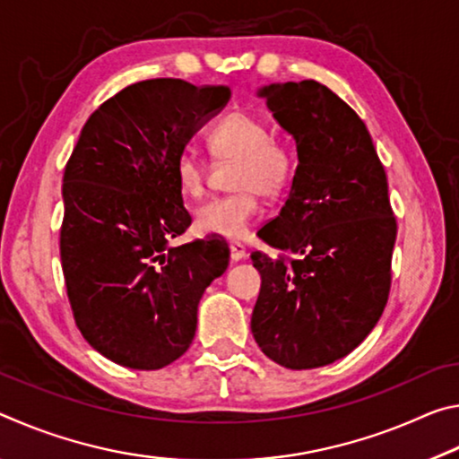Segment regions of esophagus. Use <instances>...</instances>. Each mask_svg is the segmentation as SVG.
Instances as JSON below:
<instances>
[{
  "label": "esophagus",
  "instance_id": "34e87169",
  "mask_svg": "<svg viewBox=\"0 0 459 459\" xmlns=\"http://www.w3.org/2000/svg\"><path fill=\"white\" fill-rule=\"evenodd\" d=\"M245 257H247V248H245V245L238 243V240H232V243H230V259L237 263V261L245 259Z\"/></svg>",
  "mask_w": 459,
  "mask_h": 459
}]
</instances>
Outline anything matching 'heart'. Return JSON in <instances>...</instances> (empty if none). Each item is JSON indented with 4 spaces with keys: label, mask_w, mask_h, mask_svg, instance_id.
I'll list each match as a JSON object with an SVG mask.
<instances>
[{
    "label": "heart",
    "mask_w": 459,
    "mask_h": 459,
    "mask_svg": "<svg viewBox=\"0 0 459 459\" xmlns=\"http://www.w3.org/2000/svg\"><path fill=\"white\" fill-rule=\"evenodd\" d=\"M271 127L257 115L237 111L211 129L208 142L216 158L237 160L232 169L235 194L206 200L194 211L202 235L238 238L259 214V192L277 196L291 184L298 160L290 145L271 137ZM176 180L184 196L198 198L206 186V164L194 147L176 158Z\"/></svg>",
    "instance_id": "b5f03b06"
}]
</instances>
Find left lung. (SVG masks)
Wrapping results in <instances>:
<instances>
[{
  "label": "left lung",
  "mask_w": 459,
  "mask_h": 459,
  "mask_svg": "<svg viewBox=\"0 0 459 459\" xmlns=\"http://www.w3.org/2000/svg\"><path fill=\"white\" fill-rule=\"evenodd\" d=\"M293 137L298 168L281 212L259 230L277 259L253 253L261 291L251 332L291 370L344 359L375 328L391 290L397 221L364 121L316 81L259 89Z\"/></svg>",
  "instance_id": "left-lung-1"
}]
</instances>
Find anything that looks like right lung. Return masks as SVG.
<instances>
[{
    "mask_svg": "<svg viewBox=\"0 0 459 459\" xmlns=\"http://www.w3.org/2000/svg\"><path fill=\"white\" fill-rule=\"evenodd\" d=\"M229 87L131 84L84 123L62 178L60 261L74 322L105 359L158 370L188 351L202 293L229 267L222 240L190 227L176 158L229 103Z\"/></svg>",
    "mask_w": 459,
    "mask_h": 459,
    "instance_id": "add662e5",
    "label": "right lung"
}]
</instances>
